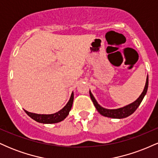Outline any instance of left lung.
Here are the masks:
<instances>
[{"label":"left lung","mask_w":158,"mask_h":158,"mask_svg":"<svg viewBox=\"0 0 158 158\" xmlns=\"http://www.w3.org/2000/svg\"><path fill=\"white\" fill-rule=\"evenodd\" d=\"M148 77L147 76L146 77V85H145L144 89H143L142 94H140V96L137 98L135 102L130 103V104L127 105L126 106H123L122 108H117V109H108V108H103L97 102V101L96 100L95 97H94V95L92 94L91 91H89L90 93V97L91 98V100L93 101L94 106L96 107L97 110H98L99 114L101 115L104 116V117H110V118H114V119H123L126 118V117H128V116L131 115L134 112L137 110V108H138L139 105H140L141 102L143 101V98L146 96V92L148 90Z\"/></svg>","instance_id":"1"}]
</instances>
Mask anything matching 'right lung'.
<instances>
[{"label": "right lung", "mask_w": 158, "mask_h": 158, "mask_svg": "<svg viewBox=\"0 0 158 158\" xmlns=\"http://www.w3.org/2000/svg\"><path fill=\"white\" fill-rule=\"evenodd\" d=\"M73 92H72L70 99H69L66 106L56 113L51 114H39L31 113V112L27 111L26 110H24L29 117H31L32 119H34L38 123H43V124H52V123H59L64 120L68 117L69 112L71 110L73 102Z\"/></svg>", "instance_id": "add662e5"}]
</instances>
